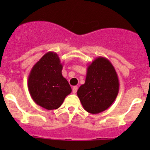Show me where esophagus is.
<instances>
[{
	"label": "esophagus",
	"mask_w": 150,
	"mask_h": 150,
	"mask_svg": "<svg viewBox=\"0 0 150 150\" xmlns=\"http://www.w3.org/2000/svg\"><path fill=\"white\" fill-rule=\"evenodd\" d=\"M77 91H78V86H73V88H72V93H76Z\"/></svg>",
	"instance_id": "34e87169"
}]
</instances>
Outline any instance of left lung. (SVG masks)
Returning <instances> with one entry per match:
<instances>
[{
	"label": "left lung",
	"mask_w": 150,
	"mask_h": 150,
	"mask_svg": "<svg viewBox=\"0 0 150 150\" xmlns=\"http://www.w3.org/2000/svg\"><path fill=\"white\" fill-rule=\"evenodd\" d=\"M119 86L118 76L112 63L99 57L88 66L85 83L80 86L77 94L86 111L98 114L115 102Z\"/></svg>",
	"instance_id": "left-lung-1"
}]
</instances>
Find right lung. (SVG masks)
I'll use <instances>...</instances> for the list:
<instances>
[{
  "mask_svg": "<svg viewBox=\"0 0 150 150\" xmlns=\"http://www.w3.org/2000/svg\"><path fill=\"white\" fill-rule=\"evenodd\" d=\"M62 68L58 54L53 51L44 54L33 67L28 76V90L38 105L48 110L58 109L72 92L62 76Z\"/></svg>",
  "mask_w": 150,
  "mask_h": 150,
  "instance_id": "1",
  "label": "right lung"
}]
</instances>
